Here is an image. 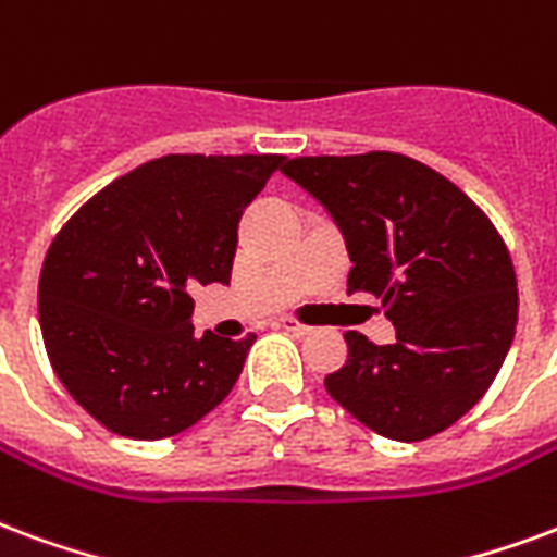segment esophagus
<instances>
[{
    "label": "esophagus",
    "mask_w": 557,
    "mask_h": 557,
    "mask_svg": "<svg viewBox=\"0 0 557 557\" xmlns=\"http://www.w3.org/2000/svg\"><path fill=\"white\" fill-rule=\"evenodd\" d=\"M277 327H283V331L295 333V336H307V333L312 331V327H307V324H300L298 319H292V315H283V319L277 321Z\"/></svg>",
    "instance_id": "1"
}]
</instances>
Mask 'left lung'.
<instances>
[{
  "label": "left lung",
  "mask_w": 557,
  "mask_h": 557,
  "mask_svg": "<svg viewBox=\"0 0 557 557\" xmlns=\"http://www.w3.org/2000/svg\"><path fill=\"white\" fill-rule=\"evenodd\" d=\"M283 174L339 226L348 292L381 298L393 345L348 331V360L324 377L374 434L416 443L487 393L517 331V274L496 226L455 183L401 152L304 156Z\"/></svg>",
  "instance_id": "left-lung-1"
}]
</instances>
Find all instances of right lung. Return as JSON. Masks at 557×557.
<instances>
[{"label": "right lung", "instance_id": "right-lung-1", "mask_svg": "<svg viewBox=\"0 0 557 557\" xmlns=\"http://www.w3.org/2000/svg\"><path fill=\"white\" fill-rule=\"evenodd\" d=\"M286 156H162L52 238L37 283L49 362L100 425L164 440L224 401L253 333L195 336L191 286L230 283L238 221Z\"/></svg>", "mask_w": 557, "mask_h": 557}]
</instances>
